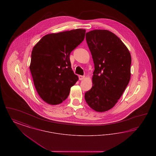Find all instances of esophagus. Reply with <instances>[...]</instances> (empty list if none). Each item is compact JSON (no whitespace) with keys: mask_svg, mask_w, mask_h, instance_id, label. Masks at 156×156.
I'll use <instances>...</instances> for the list:
<instances>
[{"mask_svg":"<svg viewBox=\"0 0 156 156\" xmlns=\"http://www.w3.org/2000/svg\"><path fill=\"white\" fill-rule=\"evenodd\" d=\"M78 77H79V80H83V79H84V78H85V76H82V75H79V76H78Z\"/></svg>","mask_w":156,"mask_h":156,"instance_id":"34e87169","label":"esophagus"}]
</instances>
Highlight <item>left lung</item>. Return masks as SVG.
Instances as JSON below:
<instances>
[{
    "label": "left lung",
    "instance_id": "obj_1",
    "mask_svg": "<svg viewBox=\"0 0 156 156\" xmlns=\"http://www.w3.org/2000/svg\"><path fill=\"white\" fill-rule=\"evenodd\" d=\"M94 63L92 88L85 99L95 111L112 108L122 95L130 78L131 55L119 37L110 31L94 30L86 33Z\"/></svg>",
    "mask_w": 156,
    "mask_h": 156
}]
</instances>
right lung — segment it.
Instances as JSON below:
<instances>
[{
  "label": "right lung",
  "instance_id": "1",
  "mask_svg": "<svg viewBox=\"0 0 156 156\" xmlns=\"http://www.w3.org/2000/svg\"><path fill=\"white\" fill-rule=\"evenodd\" d=\"M85 32L78 29L47 34L33 47L30 71L39 96L47 104L62 103L78 81L69 55L82 42Z\"/></svg>",
  "mask_w": 156,
  "mask_h": 156
}]
</instances>
